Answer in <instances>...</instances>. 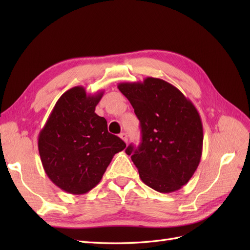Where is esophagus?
Returning a JSON list of instances; mask_svg holds the SVG:
<instances>
[{
  "label": "esophagus",
  "mask_w": 250,
  "mask_h": 250,
  "mask_svg": "<svg viewBox=\"0 0 250 250\" xmlns=\"http://www.w3.org/2000/svg\"><path fill=\"white\" fill-rule=\"evenodd\" d=\"M120 138L122 139L125 143H127V141H128V135H127V133H125V132H122L120 134Z\"/></svg>",
  "instance_id": "1"
}]
</instances>
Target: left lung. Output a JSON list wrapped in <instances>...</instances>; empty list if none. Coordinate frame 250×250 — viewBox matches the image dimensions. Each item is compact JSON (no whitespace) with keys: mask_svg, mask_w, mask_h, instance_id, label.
<instances>
[{"mask_svg":"<svg viewBox=\"0 0 250 250\" xmlns=\"http://www.w3.org/2000/svg\"><path fill=\"white\" fill-rule=\"evenodd\" d=\"M118 88L141 123L142 142L125 152L139 170L142 181L160 193L187 185L200 163L203 128L194 104L163 79L119 83Z\"/></svg>","mask_w":250,"mask_h":250,"instance_id":"obj_1","label":"left lung"}]
</instances>
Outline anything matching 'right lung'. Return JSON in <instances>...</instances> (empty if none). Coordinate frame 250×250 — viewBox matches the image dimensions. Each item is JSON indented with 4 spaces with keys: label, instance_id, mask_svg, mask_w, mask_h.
I'll list each match as a JSON object with an SVG mask.
<instances>
[{
    "label": "right lung",
    "instance_id": "add662e5",
    "mask_svg": "<svg viewBox=\"0 0 250 250\" xmlns=\"http://www.w3.org/2000/svg\"><path fill=\"white\" fill-rule=\"evenodd\" d=\"M103 90L86 95L75 86L59 98L39 135L44 172L64 192L81 195L95 188L113 155L126 144L107 130V122L95 112Z\"/></svg>",
    "mask_w": 250,
    "mask_h": 250
}]
</instances>
